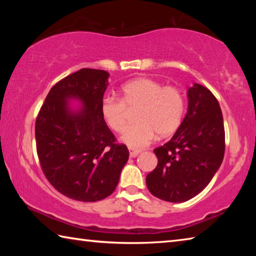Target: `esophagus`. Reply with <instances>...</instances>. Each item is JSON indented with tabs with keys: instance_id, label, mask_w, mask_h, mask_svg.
Returning a JSON list of instances; mask_svg holds the SVG:
<instances>
[{
	"instance_id": "obj_1",
	"label": "esophagus",
	"mask_w": 256,
	"mask_h": 256,
	"mask_svg": "<svg viewBox=\"0 0 256 256\" xmlns=\"http://www.w3.org/2000/svg\"><path fill=\"white\" fill-rule=\"evenodd\" d=\"M128 152H130V157L134 158V157H136V156L141 152V150H136V149L128 148Z\"/></svg>"
}]
</instances>
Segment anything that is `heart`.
<instances>
[{
    "instance_id": "heart-1",
    "label": "heart",
    "mask_w": 256,
    "mask_h": 256,
    "mask_svg": "<svg viewBox=\"0 0 256 256\" xmlns=\"http://www.w3.org/2000/svg\"><path fill=\"white\" fill-rule=\"evenodd\" d=\"M136 122L120 134V141L131 148H144L159 133L170 136L180 126L184 115V97L174 86H162L150 78H138L120 88V98L106 96L100 104L102 120L112 131L120 132L136 110Z\"/></svg>"
}]
</instances>
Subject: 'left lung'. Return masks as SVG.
Returning a JSON list of instances; mask_svg holds the SVG:
<instances>
[{
  "instance_id": "obj_1",
  "label": "left lung",
  "mask_w": 256,
  "mask_h": 256,
  "mask_svg": "<svg viewBox=\"0 0 256 256\" xmlns=\"http://www.w3.org/2000/svg\"><path fill=\"white\" fill-rule=\"evenodd\" d=\"M183 122L167 144L154 152L158 164L146 176L156 198L185 202L198 196L219 170L224 154V128L219 102L209 89L193 84Z\"/></svg>"
}]
</instances>
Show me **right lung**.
I'll return each mask as SVG.
<instances>
[{
	"mask_svg": "<svg viewBox=\"0 0 256 256\" xmlns=\"http://www.w3.org/2000/svg\"><path fill=\"white\" fill-rule=\"evenodd\" d=\"M110 73L81 68L50 90L36 120L37 154L46 178L72 200L94 202L114 192L128 160L100 112ZM82 105L73 108L70 102Z\"/></svg>",
	"mask_w": 256,
	"mask_h": 256,
	"instance_id": "1",
	"label": "right lung"
}]
</instances>
